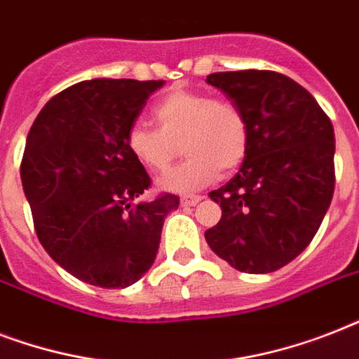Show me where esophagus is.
<instances>
[{
	"label": "esophagus",
	"instance_id": "esophagus-1",
	"mask_svg": "<svg viewBox=\"0 0 359 359\" xmlns=\"http://www.w3.org/2000/svg\"><path fill=\"white\" fill-rule=\"evenodd\" d=\"M201 199V196H182L180 197V205H182V207H194V205H197Z\"/></svg>",
	"mask_w": 359,
	"mask_h": 359
}]
</instances>
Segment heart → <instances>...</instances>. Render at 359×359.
<instances>
[{
    "instance_id": "heart-1",
    "label": "heart",
    "mask_w": 359,
    "mask_h": 359,
    "mask_svg": "<svg viewBox=\"0 0 359 359\" xmlns=\"http://www.w3.org/2000/svg\"><path fill=\"white\" fill-rule=\"evenodd\" d=\"M152 115L160 130L134 123L126 134V147L137 163L151 173H160L175 162L180 147L190 156L158 179L160 190H201L218 179L219 171L231 173L244 162L250 149V124L236 104L177 89L154 106Z\"/></svg>"
}]
</instances>
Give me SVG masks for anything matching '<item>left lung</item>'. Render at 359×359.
<instances>
[{
  "label": "left lung",
  "mask_w": 359,
  "mask_h": 359,
  "mask_svg": "<svg viewBox=\"0 0 359 359\" xmlns=\"http://www.w3.org/2000/svg\"><path fill=\"white\" fill-rule=\"evenodd\" d=\"M250 124L240 171L208 196L222 219L205 231L210 250L238 272H276L306 250L334 197L332 121L300 83L272 70L214 72Z\"/></svg>",
  "instance_id": "8db88e82"
}]
</instances>
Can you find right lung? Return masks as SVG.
<instances>
[{"instance_id":"add662e5","label":"right lung","mask_w":359,"mask_h":359,"mask_svg":"<svg viewBox=\"0 0 359 359\" xmlns=\"http://www.w3.org/2000/svg\"><path fill=\"white\" fill-rule=\"evenodd\" d=\"M163 80L95 78L41 109L20 177L36 236L59 266L102 289H124L156 259L163 219L179 197L134 203L151 186L128 147V128Z\"/></svg>"}]
</instances>
